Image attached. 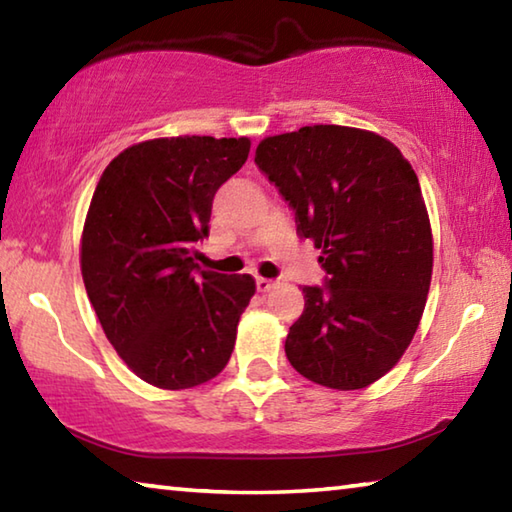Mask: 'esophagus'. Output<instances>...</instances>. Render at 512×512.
Listing matches in <instances>:
<instances>
[{"instance_id":"1","label":"esophagus","mask_w":512,"mask_h":512,"mask_svg":"<svg viewBox=\"0 0 512 512\" xmlns=\"http://www.w3.org/2000/svg\"><path fill=\"white\" fill-rule=\"evenodd\" d=\"M255 287H257L259 293H266V291H271L275 287V282L273 280H266V277H257Z\"/></svg>"}]
</instances>
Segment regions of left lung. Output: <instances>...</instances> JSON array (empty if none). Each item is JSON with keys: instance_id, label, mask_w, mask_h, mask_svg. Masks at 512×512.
<instances>
[{"instance_id": "left-lung-1", "label": "left lung", "mask_w": 512, "mask_h": 512, "mask_svg": "<svg viewBox=\"0 0 512 512\" xmlns=\"http://www.w3.org/2000/svg\"><path fill=\"white\" fill-rule=\"evenodd\" d=\"M255 164L323 253L325 284L302 287L287 359L320 386H370L409 348L427 302L433 244L418 176L384 137L327 124L266 137Z\"/></svg>"}]
</instances>
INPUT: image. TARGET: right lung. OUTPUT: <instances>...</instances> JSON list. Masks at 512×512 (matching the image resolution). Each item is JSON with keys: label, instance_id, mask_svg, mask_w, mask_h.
Segmentation results:
<instances>
[{"label": "right lung", "instance_id": "1", "mask_svg": "<svg viewBox=\"0 0 512 512\" xmlns=\"http://www.w3.org/2000/svg\"><path fill=\"white\" fill-rule=\"evenodd\" d=\"M248 151V137L142 142L94 189L81 241L85 291L112 348L146 384L192 388L230 361L255 280L196 262L214 196Z\"/></svg>", "mask_w": 512, "mask_h": 512}]
</instances>
